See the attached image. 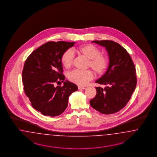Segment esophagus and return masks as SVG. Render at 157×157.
Wrapping results in <instances>:
<instances>
[{
  "mask_svg": "<svg viewBox=\"0 0 157 157\" xmlns=\"http://www.w3.org/2000/svg\"><path fill=\"white\" fill-rule=\"evenodd\" d=\"M78 90H84V89H85V87H82V86H78Z\"/></svg>",
  "mask_w": 157,
  "mask_h": 157,
  "instance_id": "esophagus-1",
  "label": "esophagus"
}]
</instances>
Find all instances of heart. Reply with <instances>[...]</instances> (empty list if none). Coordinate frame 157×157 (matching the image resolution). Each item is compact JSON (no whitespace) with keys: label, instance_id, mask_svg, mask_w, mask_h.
Wrapping results in <instances>:
<instances>
[{"label":"heart","instance_id":"heart-1","mask_svg":"<svg viewBox=\"0 0 157 157\" xmlns=\"http://www.w3.org/2000/svg\"><path fill=\"white\" fill-rule=\"evenodd\" d=\"M76 51L89 59L88 66L90 67L97 75H100L105 71L108 66V59L106 56L101 54V50L96 46L87 44L80 46L76 48ZM75 55L71 49L64 52L61 57V61L65 68H70L73 63ZM68 79L73 82L80 86L86 85L93 78L91 70H75L70 72Z\"/></svg>","mask_w":157,"mask_h":157}]
</instances>
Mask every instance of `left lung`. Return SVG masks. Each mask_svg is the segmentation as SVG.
Here are the masks:
<instances>
[{"instance_id": "8db88e82", "label": "left lung", "mask_w": 157, "mask_h": 157, "mask_svg": "<svg viewBox=\"0 0 157 157\" xmlns=\"http://www.w3.org/2000/svg\"><path fill=\"white\" fill-rule=\"evenodd\" d=\"M92 42L105 48L109 62L106 72L96 81L106 87H96V97L90 104L102 114H114L126 105L136 87L135 66L129 53L118 43L108 40Z\"/></svg>"}]
</instances>
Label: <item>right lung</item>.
I'll use <instances>...</instances> for the list:
<instances>
[{
	"mask_svg": "<svg viewBox=\"0 0 157 157\" xmlns=\"http://www.w3.org/2000/svg\"><path fill=\"white\" fill-rule=\"evenodd\" d=\"M75 42L48 41L34 50L25 63L22 71L24 91L32 107L44 116H59L68 105V97L78 90L75 84L66 80L63 86L55 87L61 81V57Z\"/></svg>",
	"mask_w": 157,
	"mask_h": 157,
	"instance_id": "obj_1",
	"label": "right lung"
}]
</instances>
